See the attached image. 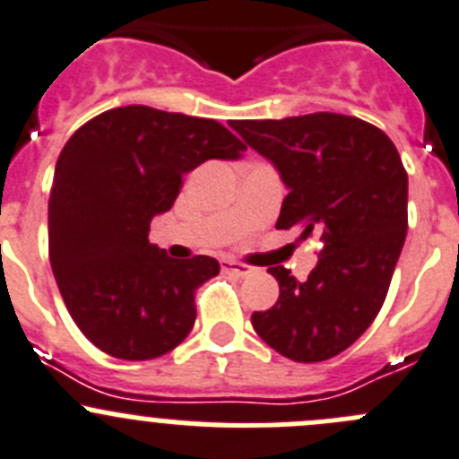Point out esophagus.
I'll return each mask as SVG.
<instances>
[{"label": "esophagus", "mask_w": 459, "mask_h": 459, "mask_svg": "<svg viewBox=\"0 0 459 459\" xmlns=\"http://www.w3.org/2000/svg\"><path fill=\"white\" fill-rule=\"evenodd\" d=\"M221 268L225 270V273L237 274V277H247V274L255 273V268H252V265L241 264V261H232V259H222Z\"/></svg>", "instance_id": "esophagus-1"}]
</instances>
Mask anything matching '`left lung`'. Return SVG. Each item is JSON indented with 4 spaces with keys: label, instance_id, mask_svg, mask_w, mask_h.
<instances>
[{
    "label": "left lung",
    "instance_id": "8db88e82",
    "mask_svg": "<svg viewBox=\"0 0 459 459\" xmlns=\"http://www.w3.org/2000/svg\"><path fill=\"white\" fill-rule=\"evenodd\" d=\"M232 128L268 157L288 195L277 230L320 234L322 250L307 281L283 265L268 268L279 299L252 313V326L295 363L338 356L365 333L385 302L408 232V173L392 139L358 117L234 121Z\"/></svg>",
    "mask_w": 459,
    "mask_h": 459
}]
</instances>
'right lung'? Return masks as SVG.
I'll list each match as a JSON object with an SVG mask.
<instances>
[{"mask_svg": "<svg viewBox=\"0 0 459 459\" xmlns=\"http://www.w3.org/2000/svg\"><path fill=\"white\" fill-rule=\"evenodd\" d=\"M246 143L222 124L148 106L101 112L65 143L49 195V261L69 316L121 360L176 349L195 322V290L221 273L212 256L171 259L148 243L182 176L237 160Z\"/></svg>", "mask_w": 459, "mask_h": 459, "instance_id": "obj_1", "label": "right lung"}]
</instances>
